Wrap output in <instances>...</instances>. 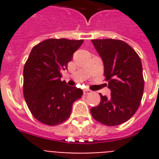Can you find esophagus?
<instances>
[{
  "instance_id": "1",
  "label": "esophagus",
  "mask_w": 159,
  "mask_h": 159,
  "mask_svg": "<svg viewBox=\"0 0 159 159\" xmlns=\"http://www.w3.org/2000/svg\"><path fill=\"white\" fill-rule=\"evenodd\" d=\"M84 94L85 95H88V94H91V93H92V91H91V90H89V89H85L84 90Z\"/></svg>"
}]
</instances>
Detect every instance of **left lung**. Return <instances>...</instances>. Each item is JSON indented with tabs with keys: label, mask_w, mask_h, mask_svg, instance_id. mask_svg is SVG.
Wrapping results in <instances>:
<instances>
[{
	"label": "left lung",
	"mask_w": 159,
	"mask_h": 159,
	"mask_svg": "<svg viewBox=\"0 0 159 159\" xmlns=\"http://www.w3.org/2000/svg\"><path fill=\"white\" fill-rule=\"evenodd\" d=\"M104 64V75L111 97L101 96V102L91 109L100 123L115 126L125 123L138 110L144 81L140 57L128 43L119 39H92Z\"/></svg>",
	"instance_id": "1"
}]
</instances>
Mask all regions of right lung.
<instances>
[{
  "label": "right lung",
  "instance_id": "add662e5",
  "mask_svg": "<svg viewBox=\"0 0 159 159\" xmlns=\"http://www.w3.org/2000/svg\"><path fill=\"white\" fill-rule=\"evenodd\" d=\"M82 39H49L32 48L24 67V97L31 114L39 122L57 125L68 119L72 104L82 97V90L61 81L62 70Z\"/></svg>",
  "mask_w": 159,
  "mask_h": 159
}]
</instances>
